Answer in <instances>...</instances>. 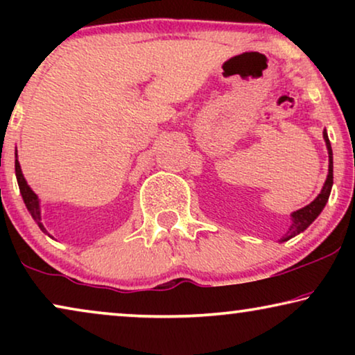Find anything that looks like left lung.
Wrapping results in <instances>:
<instances>
[{"mask_svg":"<svg viewBox=\"0 0 355 355\" xmlns=\"http://www.w3.org/2000/svg\"><path fill=\"white\" fill-rule=\"evenodd\" d=\"M323 139H324V144H327L328 158H329L327 181H324V184H323L322 192L318 193L317 198H315L313 202H310L307 207L300 208V210H297V211L291 213V226H289L288 232L281 237L279 242H286V241L293 239L294 236L300 234V232H304L315 220H317V216L322 213L324 205H327L329 193H331V187H333V150H331V144H329L327 129L323 130Z\"/></svg>","mask_w":355,"mask_h":355,"instance_id":"obj_1","label":"left lung"}]
</instances>
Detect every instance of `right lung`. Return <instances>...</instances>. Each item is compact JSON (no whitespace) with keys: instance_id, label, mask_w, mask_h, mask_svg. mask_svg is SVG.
<instances>
[{"instance_id":"right-lung-1","label":"right lung","mask_w":355,"mask_h":355,"mask_svg":"<svg viewBox=\"0 0 355 355\" xmlns=\"http://www.w3.org/2000/svg\"><path fill=\"white\" fill-rule=\"evenodd\" d=\"M16 178H17V184H19V191H21V196H22V200L26 203L28 213H31L33 221L37 223L38 227L48 234V231L45 230V226H43L42 223V211H40V200H38V196L35 192L32 191L31 186H28L26 178H24L22 174V169H21V164H19V159H17V150H16ZM50 236V234H48ZM51 237V236H50Z\"/></svg>"}]
</instances>
